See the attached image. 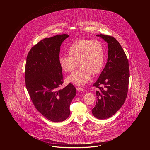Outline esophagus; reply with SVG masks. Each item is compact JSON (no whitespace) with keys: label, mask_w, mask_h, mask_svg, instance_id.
I'll return each mask as SVG.
<instances>
[{"label":"esophagus","mask_w":150,"mask_h":150,"mask_svg":"<svg viewBox=\"0 0 150 150\" xmlns=\"http://www.w3.org/2000/svg\"><path fill=\"white\" fill-rule=\"evenodd\" d=\"M76 90H77V91H78L83 92V88L80 87H78L76 88Z\"/></svg>","instance_id":"esophagus-1"}]
</instances>
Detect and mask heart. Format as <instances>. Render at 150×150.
I'll return each mask as SVG.
<instances>
[{"label":"heart","mask_w":150,"mask_h":150,"mask_svg":"<svg viewBox=\"0 0 150 150\" xmlns=\"http://www.w3.org/2000/svg\"><path fill=\"white\" fill-rule=\"evenodd\" d=\"M70 56L60 55L58 63L66 72H71L77 67H80L67 76V80L76 85H83L91 79V74L96 75L102 70L105 62V50L98 41L83 39L73 42L67 49Z\"/></svg>","instance_id":"b5f03b06"}]
</instances>
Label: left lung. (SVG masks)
<instances>
[{
  "label": "left lung",
  "instance_id": "left-lung-1",
  "mask_svg": "<svg viewBox=\"0 0 150 150\" xmlns=\"http://www.w3.org/2000/svg\"><path fill=\"white\" fill-rule=\"evenodd\" d=\"M108 43V54L105 67L93 86L97 101L92 112L103 120L114 115L124 104L127 96L130 77L129 61L121 45L114 37L96 35Z\"/></svg>",
  "mask_w": 150,
  "mask_h": 150
}]
</instances>
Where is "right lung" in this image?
I'll return each mask as SVG.
<instances>
[{"label": "right lung", "instance_id": "obj_1", "mask_svg": "<svg viewBox=\"0 0 150 150\" xmlns=\"http://www.w3.org/2000/svg\"><path fill=\"white\" fill-rule=\"evenodd\" d=\"M69 36L57 35L42 40L31 48L26 59L25 86L33 103L42 115L54 122L68 118L76 94L71 83L59 89L64 81L58 58L61 45Z\"/></svg>", "mask_w": 150, "mask_h": 150}]
</instances>
